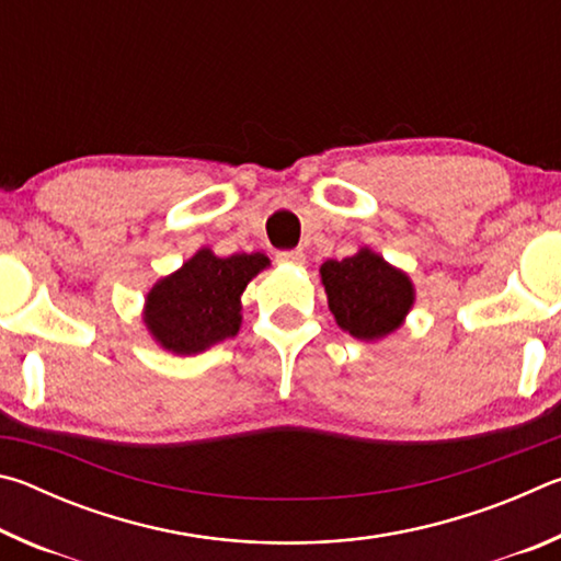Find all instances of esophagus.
Returning a JSON list of instances; mask_svg holds the SVG:
<instances>
[{
	"instance_id": "obj_1",
	"label": "esophagus",
	"mask_w": 561,
	"mask_h": 561,
	"mask_svg": "<svg viewBox=\"0 0 561 561\" xmlns=\"http://www.w3.org/2000/svg\"><path fill=\"white\" fill-rule=\"evenodd\" d=\"M277 262H282V264H304L307 262V257H304V252L301 250H287V252H277Z\"/></svg>"
}]
</instances>
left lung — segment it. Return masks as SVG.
Listing matches in <instances>:
<instances>
[{
	"label": "left lung",
	"mask_w": 561,
	"mask_h": 561,
	"mask_svg": "<svg viewBox=\"0 0 561 561\" xmlns=\"http://www.w3.org/2000/svg\"><path fill=\"white\" fill-rule=\"evenodd\" d=\"M321 287L336 324L360 341H381L403 327L415 304V287L371 247H358L346 260L319 267Z\"/></svg>",
	"instance_id": "8db88e82"
}]
</instances>
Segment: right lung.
Returning a JSON list of instances; mask_svg holds the SVG:
<instances>
[{
	"instance_id": "add662e5",
	"label": "right lung",
	"mask_w": 561,
	"mask_h": 561,
	"mask_svg": "<svg viewBox=\"0 0 561 561\" xmlns=\"http://www.w3.org/2000/svg\"><path fill=\"white\" fill-rule=\"evenodd\" d=\"M270 257L262 252L217 257L197 250L183 267L160 277L144 304V324L160 348L193 356L237 336L242 327V291Z\"/></svg>"
}]
</instances>
